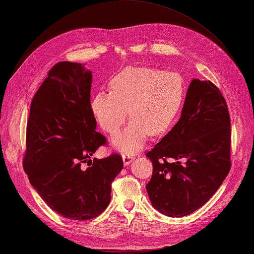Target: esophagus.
<instances>
[{"label": "esophagus", "mask_w": 254, "mask_h": 254, "mask_svg": "<svg viewBox=\"0 0 254 254\" xmlns=\"http://www.w3.org/2000/svg\"><path fill=\"white\" fill-rule=\"evenodd\" d=\"M133 160H134V157L132 155H129V153H125V155H123V162H124L125 165H129Z\"/></svg>", "instance_id": "34e87169"}]
</instances>
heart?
<instances>
[{
    "instance_id": "heart-1",
    "label": "heart",
    "mask_w": 254,
    "mask_h": 254,
    "mask_svg": "<svg viewBox=\"0 0 254 254\" xmlns=\"http://www.w3.org/2000/svg\"><path fill=\"white\" fill-rule=\"evenodd\" d=\"M186 96L181 76L153 67H126L110 81V93L98 92L91 101V111L98 124L115 133L129 117L131 122L115 134L111 144L126 153H134L148 134L161 135L178 118Z\"/></svg>"
}]
</instances>
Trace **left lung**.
<instances>
[{
	"mask_svg": "<svg viewBox=\"0 0 254 254\" xmlns=\"http://www.w3.org/2000/svg\"><path fill=\"white\" fill-rule=\"evenodd\" d=\"M228 106L210 80L190 81L181 118L146 153L153 171L146 190L152 206L170 217L201 207L231 168Z\"/></svg>",
	"mask_w": 254,
	"mask_h": 254,
	"instance_id": "1",
	"label": "left lung"
}]
</instances>
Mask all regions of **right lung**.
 Wrapping results in <instances>:
<instances>
[{
	"label": "right lung",
	"mask_w": 254,
	"mask_h": 254,
	"mask_svg": "<svg viewBox=\"0 0 254 254\" xmlns=\"http://www.w3.org/2000/svg\"><path fill=\"white\" fill-rule=\"evenodd\" d=\"M92 72L84 64L54 65L30 104L23 166L53 211L73 220L98 216L123 168L118 153L91 160L106 143L91 111ZM87 164L88 166L84 167Z\"/></svg>",
	"instance_id": "add662e5"
}]
</instances>
